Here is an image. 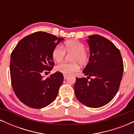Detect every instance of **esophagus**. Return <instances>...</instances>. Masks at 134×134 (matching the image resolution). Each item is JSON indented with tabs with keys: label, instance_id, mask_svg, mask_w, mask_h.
<instances>
[{
	"label": "esophagus",
	"instance_id": "obj_1",
	"mask_svg": "<svg viewBox=\"0 0 134 134\" xmlns=\"http://www.w3.org/2000/svg\"><path fill=\"white\" fill-rule=\"evenodd\" d=\"M64 79H67V77H68V76H66V75H64Z\"/></svg>",
	"mask_w": 134,
	"mask_h": 134
}]
</instances>
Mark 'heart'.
<instances>
[{
	"label": "heart",
	"instance_id": "heart-1",
	"mask_svg": "<svg viewBox=\"0 0 134 134\" xmlns=\"http://www.w3.org/2000/svg\"><path fill=\"white\" fill-rule=\"evenodd\" d=\"M65 52L71 55V63L62 62L57 65V71L60 72L66 76H69L76 73L79 70V65H84L89 60V55L85 51V46L81 41L75 40H69L65 42L64 46H56L52 51V56L53 60L60 62L63 60Z\"/></svg>",
	"mask_w": 134,
	"mask_h": 134
}]
</instances>
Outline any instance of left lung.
Instances as JSON below:
<instances>
[{
    "mask_svg": "<svg viewBox=\"0 0 134 134\" xmlns=\"http://www.w3.org/2000/svg\"><path fill=\"white\" fill-rule=\"evenodd\" d=\"M89 62L82 72L86 78H76L77 99L88 107L99 108L108 103L117 93L122 79L124 64L120 52L111 41L100 35L88 36Z\"/></svg>",
    "mask_w": 134,
    "mask_h": 134,
    "instance_id": "8db88e82",
    "label": "left lung"
}]
</instances>
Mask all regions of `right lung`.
<instances>
[{
	"label": "right lung",
	"instance_id": "1",
	"mask_svg": "<svg viewBox=\"0 0 134 134\" xmlns=\"http://www.w3.org/2000/svg\"><path fill=\"white\" fill-rule=\"evenodd\" d=\"M64 40L45 32H36L23 38L12 52V86L18 99L27 107L42 108L56 99L64 76L56 72L44 79L41 74L53 68L52 51Z\"/></svg>",
	"mask_w": 134,
	"mask_h": 134
}]
</instances>
